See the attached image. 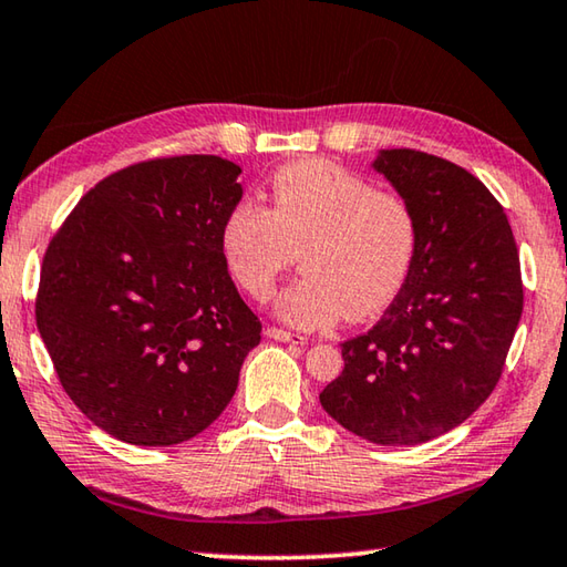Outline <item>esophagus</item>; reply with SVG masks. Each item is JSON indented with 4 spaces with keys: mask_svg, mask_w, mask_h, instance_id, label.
Returning a JSON list of instances; mask_svg holds the SVG:
<instances>
[{
    "mask_svg": "<svg viewBox=\"0 0 567 567\" xmlns=\"http://www.w3.org/2000/svg\"><path fill=\"white\" fill-rule=\"evenodd\" d=\"M267 338H272L277 342H295V344H305L307 342L302 334L287 332V330H280V328H267Z\"/></svg>",
    "mask_w": 567,
    "mask_h": 567,
    "instance_id": "obj_1",
    "label": "esophagus"
}]
</instances>
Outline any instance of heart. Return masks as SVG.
<instances>
[{"instance_id":"obj_1","label":"heart","mask_w":567,"mask_h":567,"mask_svg":"<svg viewBox=\"0 0 567 567\" xmlns=\"http://www.w3.org/2000/svg\"><path fill=\"white\" fill-rule=\"evenodd\" d=\"M415 247L417 219L408 199L328 159L277 169L270 209L243 199L219 233L229 275L260 302L270 300L300 249L302 277L275 305L277 318L300 330L385 310L408 280Z\"/></svg>"}]
</instances>
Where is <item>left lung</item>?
<instances>
[{
    "label": "left lung",
    "mask_w": 567,
    "mask_h": 567,
    "mask_svg": "<svg viewBox=\"0 0 567 567\" xmlns=\"http://www.w3.org/2000/svg\"><path fill=\"white\" fill-rule=\"evenodd\" d=\"M372 169L408 199L417 247L375 328L342 342L324 412L375 445L450 433L491 398L523 315L520 257L503 207L443 157L380 150Z\"/></svg>",
    "instance_id": "1"
}]
</instances>
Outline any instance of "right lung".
<instances>
[{
	"instance_id": "add662e5",
	"label": "right lung",
	"mask_w": 567,
	"mask_h": 567,
	"mask_svg": "<svg viewBox=\"0 0 567 567\" xmlns=\"http://www.w3.org/2000/svg\"><path fill=\"white\" fill-rule=\"evenodd\" d=\"M235 162L150 159L90 189L47 247L37 328L72 402L130 445L203 433L262 324L219 249L243 199Z\"/></svg>"
}]
</instances>
